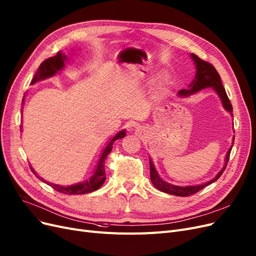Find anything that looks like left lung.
Returning a JSON list of instances; mask_svg holds the SVG:
<instances>
[{"instance_id":"8db88e82","label":"left lung","mask_w":256,"mask_h":256,"mask_svg":"<svg viewBox=\"0 0 256 256\" xmlns=\"http://www.w3.org/2000/svg\"><path fill=\"white\" fill-rule=\"evenodd\" d=\"M192 59L194 60V64L196 66V76L195 79H194L192 82L188 86L190 89H183L178 92L180 96H188L194 93H196L202 89H206V88H213V89L216 91V93L219 95L220 100H222L224 108L231 113V116H233V108L230 100H228L226 92L224 90V88L222 86V79H220V75L216 71V68L210 64L208 61H204L200 59L197 55L195 54H190ZM233 144H234V138H233ZM233 145L228 148V150L224 158V166L222 167V170H220L216 177L210 180L206 183H202L200 185H194V186H177V185H172L170 183H167L166 181L162 180L158 176V172L154 168V165L152 161V158H149V164H150V179L152 184L154 185V188H158V190H161L163 192L167 194H172V195L174 196H180V197H188L190 195H194L200 190L204 188L206 185L213 183L214 181L218 180L220 178V176L222 174L224 170H226V166L228 162V158H230V154L232 150Z\"/></svg>"}]
</instances>
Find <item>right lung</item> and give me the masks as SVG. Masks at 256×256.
Listing matches in <instances>:
<instances>
[{
    "instance_id": "obj_1",
    "label": "right lung",
    "mask_w": 256,
    "mask_h": 256,
    "mask_svg": "<svg viewBox=\"0 0 256 256\" xmlns=\"http://www.w3.org/2000/svg\"><path fill=\"white\" fill-rule=\"evenodd\" d=\"M66 59H68V57L64 54H62L61 52H58L56 56L50 57V58L44 60L43 62L40 64V66L38 68V71L36 72V74H34L30 84H36L37 82L42 80V79H46L48 77L56 75L60 71V70H62L64 68V62L66 61ZM23 102H24V98H23ZM125 136H126V130H122L118 132V134H116L110 140L108 145L106 146L104 149V152L100 158L98 166H96V170H95L93 176L89 178V180H86L84 182H79L74 185L61 186V185H58V184L48 183L46 181H44L42 178L38 177L37 174L36 176L43 182H46L48 185H50V186L54 190H56L57 192L66 194V195H82V194H88V192H91L98 190L106 180V172H104L106 158H107V156L111 152L113 143L116 142V140L124 138ZM32 170L34 172L32 168Z\"/></svg>"
}]
</instances>
